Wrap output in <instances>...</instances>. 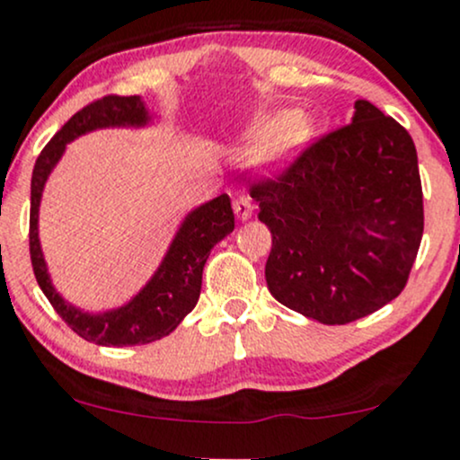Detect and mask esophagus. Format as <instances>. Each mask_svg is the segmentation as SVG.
Returning a JSON list of instances; mask_svg holds the SVG:
<instances>
[{
	"label": "esophagus",
	"instance_id": "obj_1",
	"mask_svg": "<svg viewBox=\"0 0 460 460\" xmlns=\"http://www.w3.org/2000/svg\"><path fill=\"white\" fill-rule=\"evenodd\" d=\"M234 211L238 220H249L253 214V203H251L249 196H240L238 200H234Z\"/></svg>",
	"mask_w": 460,
	"mask_h": 460
}]
</instances>
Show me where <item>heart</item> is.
<instances>
[{"instance_id": "obj_1", "label": "heart", "mask_w": 460, "mask_h": 460, "mask_svg": "<svg viewBox=\"0 0 460 460\" xmlns=\"http://www.w3.org/2000/svg\"><path fill=\"white\" fill-rule=\"evenodd\" d=\"M310 135L312 124L301 115H292L288 111L257 115L244 130V139L253 141L249 153L251 164L264 172L284 168L288 161L301 153L310 141Z\"/></svg>"}]
</instances>
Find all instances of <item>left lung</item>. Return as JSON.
<instances>
[{
	"instance_id": "1",
	"label": "left lung",
	"mask_w": 460,
	"mask_h": 460,
	"mask_svg": "<svg viewBox=\"0 0 460 460\" xmlns=\"http://www.w3.org/2000/svg\"><path fill=\"white\" fill-rule=\"evenodd\" d=\"M251 196L272 235L266 284L290 310L345 325L406 286L423 235L417 150L367 100L279 176L253 181Z\"/></svg>"
}]
</instances>
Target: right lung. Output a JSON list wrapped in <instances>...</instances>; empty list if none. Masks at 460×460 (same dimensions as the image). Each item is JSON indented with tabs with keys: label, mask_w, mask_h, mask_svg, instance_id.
I'll return each instance as SVG.
<instances>
[{
	"label": "right lung",
	"mask_w": 460,
	"mask_h": 460,
	"mask_svg": "<svg viewBox=\"0 0 460 460\" xmlns=\"http://www.w3.org/2000/svg\"><path fill=\"white\" fill-rule=\"evenodd\" d=\"M148 122L150 115L139 95H104L72 115V119L41 150L32 170L30 260H32L34 277L60 319L80 338L95 345H146L174 332L176 325L199 304L203 269L211 249L235 226L229 196L220 194L218 199L196 207L185 216L153 279L126 305L102 312V314H91L67 304L58 295L48 275L41 242H39V205H41L45 181L63 156L65 146L80 135L95 128H109V126H146Z\"/></svg>",
	"instance_id": "right-lung-1"
}]
</instances>
